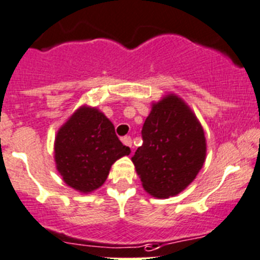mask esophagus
Segmentation results:
<instances>
[{
  "label": "esophagus",
  "mask_w": 260,
  "mask_h": 260,
  "mask_svg": "<svg viewBox=\"0 0 260 260\" xmlns=\"http://www.w3.org/2000/svg\"><path fill=\"white\" fill-rule=\"evenodd\" d=\"M122 142L125 145V146L132 147V138H131L129 136H124V137L122 138Z\"/></svg>",
  "instance_id": "1"
}]
</instances>
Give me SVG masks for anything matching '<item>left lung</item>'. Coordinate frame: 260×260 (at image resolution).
<instances>
[{"instance_id": "1", "label": "left lung", "mask_w": 260, "mask_h": 260, "mask_svg": "<svg viewBox=\"0 0 260 260\" xmlns=\"http://www.w3.org/2000/svg\"><path fill=\"white\" fill-rule=\"evenodd\" d=\"M142 145L132 161L142 186L155 198L185 190L205 160V136L181 99L169 94L152 106L141 131Z\"/></svg>"}]
</instances>
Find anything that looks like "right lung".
<instances>
[{"instance_id": "obj_1", "label": "right lung", "mask_w": 260, "mask_h": 260, "mask_svg": "<svg viewBox=\"0 0 260 260\" xmlns=\"http://www.w3.org/2000/svg\"><path fill=\"white\" fill-rule=\"evenodd\" d=\"M131 150L119 141L113 123L92 108H81L60 128L55 161L68 186L91 192L106 181L111 166Z\"/></svg>"}]
</instances>
